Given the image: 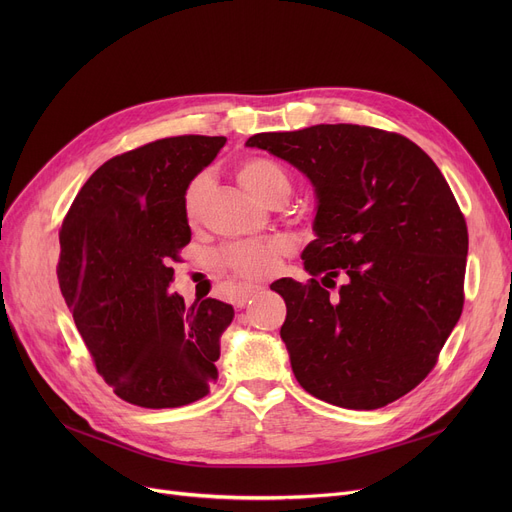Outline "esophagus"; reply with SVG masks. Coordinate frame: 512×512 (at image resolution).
Segmentation results:
<instances>
[{
    "label": "esophagus",
    "instance_id": "34e87169",
    "mask_svg": "<svg viewBox=\"0 0 512 512\" xmlns=\"http://www.w3.org/2000/svg\"><path fill=\"white\" fill-rule=\"evenodd\" d=\"M261 290V286H245V288H240V292H238V297H236V307H247V303L255 297V294Z\"/></svg>",
    "mask_w": 512,
    "mask_h": 512
}]
</instances>
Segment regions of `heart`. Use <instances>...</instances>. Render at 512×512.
I'll return each mask as SVG.
<instances>
[{
  "mask_svg": "<svg viewBox=\"0 0 512 512\" xmlns=\"http://www.w3.org/2000/svg\"><path fill=\"white\" fill-rule=\"evenodd\" d=\"M238 182L261 203H270L278 197L286 199L290 191L288 176L274 161L267 159H249L236 170ZM209 186L207 176H197L184 191V213L188 220H197L201 213L203 197ZM288 251L284 240L267 242H249V245H232L224 251L222 261L234 274L247 280H261L272 276L278 270L280 257Z\"/></svg>",
  "mask_w": 512,
  "mask_h": 512,
  "instance_id": "1",
  "label": "heart"
}]
</instances>
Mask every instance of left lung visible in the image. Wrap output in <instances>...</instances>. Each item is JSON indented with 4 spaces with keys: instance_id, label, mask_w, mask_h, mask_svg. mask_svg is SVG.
I'll use <instances>...</instances> for the list:
<instances>
[{
    "instance_id": "left-lung-1",
    "label": "left lung",
    "mask_w": 512,
    "mask_h": 512,
    "mask_svg": "<svg viewBox=\"0 0 512 512\" xmlns=\"http://www.w3.org/2000/svg\"><path fill=\"white\" fill-rule=\"evenodd\" d=\"M303 172L315 240L301 259L328 284L282 278L280 330L297 382L355 411L390 405L434 369L463 311L469 234L442 172L394 132L317 124L247 141Z\"/></svg>"
}]
</instances>
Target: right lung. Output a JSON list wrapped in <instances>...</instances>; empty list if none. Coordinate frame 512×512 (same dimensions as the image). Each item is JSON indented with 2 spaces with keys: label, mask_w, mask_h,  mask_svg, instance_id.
Masks as SVG:
<instances>
[{
  "label": "right lung",
  "mask_w": 512,
  "mask_h": 512,
  "mask_svg": "<svg viewBox=\"0 0 512 512\" xmlns=\"http://www.w3.org/2000/svg\"><path fill=\"white\" fill-rule=\"evenodd\" d=\"M224 137L161 139L116 155L80 188L60 230L58 280L97 373L130 405L174 409L209 394L234 309L184 305L174 282L191 242L184 191Z\"/></svg>",
  "instance_id": "obj_1"
}]
</instances>
